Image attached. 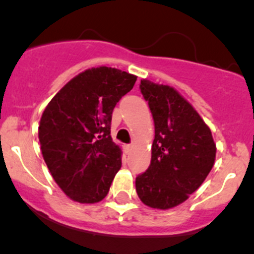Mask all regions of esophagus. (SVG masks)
Instances as JSON below:
<instances>
[{"label":"esophagus","mask_w":254,"mask_h":254,"mask_svg":"<svg viewBox=\"0 0 254 254\" xmlns=\"http://www.w3.org/2000/svg\"><path fill=\"white\" fill-rule=\"evenodd\" d=\"M130 150H132V145H130V144H125L124 145V151H125V153L128 154Z\"/></svg>","instance_id":"1"}]
</instances>
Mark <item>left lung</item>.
I'll list each match as a JSON object with an SVG mask.
<instances>
[{
    "label": "left lung",
    "mask_w": 254,
    "mask_h": 254,
    "mask_svg": "<svg viewBox=\"0 0 254 254\" xmlns=\"http://www.w3.org/2000/svg\"><path fill=\"white\" fill-rule=\"evenodd\" d=\"M139 89L153 115L155 137L150 165L135 177V190L145 205L174 208L206 179L215 144L209 127L175 89L146 79Z\"/></svg>",
    "instance_id": "8db88e82"
}]
</instances>
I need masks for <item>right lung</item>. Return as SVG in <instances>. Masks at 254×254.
Returning a JSON list of instances; mask_svg holds the SVG:
<instances>
[{"mask_svg": "<svg viewBox=\"0 0 254 254\" xmlns=\"http://www.w3.org/2000/svg\"><path fill=\"white\" fill-rule=\"evenodd\" d=\"M137 77L110 67L87 69L69 80L46 106L39 126L44 160L70 199L96 203L108 195L122 165L110 135L116 104Z\"/></svg>", "mask_w": 254, "mask_h": 254, "instance_id": "right-lung-1", "label": "right lung"}]
</instances>
